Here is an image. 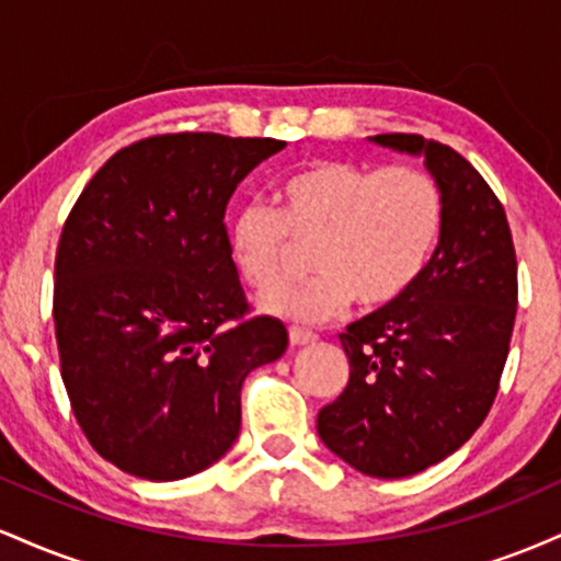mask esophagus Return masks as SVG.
<instances>
[{"mask_svg":"<svg viewBox=\"0 0 561 561\" xmlns=\"http://www.w3.org/2000/svg\"><path fill=\"white\" fill-rule=\"evenodd\" d=\"M317 340V334L302 330V327H289V343L293 345H308Z\"/></svg>","mask_w":561,"mask_h":561,"instance_id":"obj_1","label":"esophagus"}]
</instances>
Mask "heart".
<instances>
[{"mask_svg":"<svg viewBox=\"0 0 561 561\" xmlns=\"http://www.w3.org/2000/svg\"><path fill=\"white\" fill-rule=\"evenodd\" d=\"M282 210L244 203L227 237L237 272L259 293L285 287L302 248H313L317 279L263 298V308L295 321L337 317L353 300L366 308L403 298L440 242L446 199L433 173L416 165L317 160L279 186Z\"/></svg>","mask_w":561,"mask_h":561,"instance_id":"obj_1","label":"heart"}]
</instances>
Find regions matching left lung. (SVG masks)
<instances>
[{"label":"left lung","mask_w":561,"mask_h":561,"mask_svg":"<svg viewBox=\"0 0 561 561\" xmlns=\"http://www.w3.org/2000/svg\"><path fill=\"white\" fill-rule=\"evenodd\" d=\"M371 139L424 156L446 199L420 282L340 334L351 379L317 420L332 454L390 480L443 461L485 422L517 317V255L504 205L467 158L420 134Z\"/></svg>","instance_id":"8db88e82"}]
</instances>
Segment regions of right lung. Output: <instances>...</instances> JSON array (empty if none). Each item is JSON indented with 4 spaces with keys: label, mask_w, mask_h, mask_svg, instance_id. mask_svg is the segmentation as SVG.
I'll return each instance as SVG.
<instances>
[{
    "label": "right lung",
    "mask_w": 561,
    "mask_h": 561,
    "mask_svg": "<svg viewBox=\"0 0 561 561\" xmlns=\"http://www.w3.org/2000/svg\"><path fill=\"white\" fill-rule=\"evenodd\" d=\"M287 141L158 134L83 186L55 255V337L70 409L102 459L141 480L203 472L240 435V390L287 351L250 317L224 214Z\"/></svg>",
    "instance_id": "1"
}]
</instances>
